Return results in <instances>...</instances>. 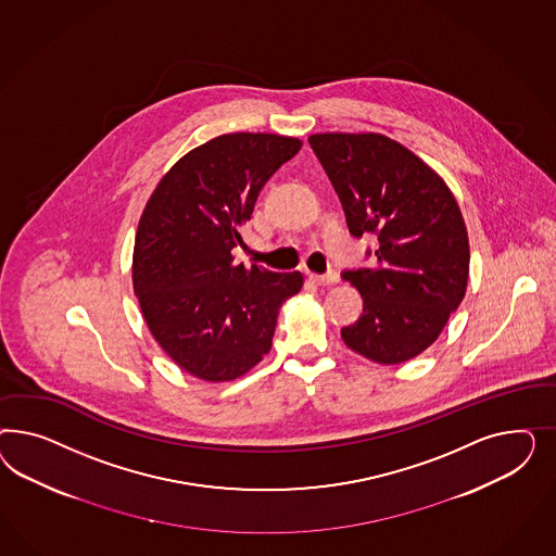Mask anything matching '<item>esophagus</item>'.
<instances>
[{
	"mask_svg": "<svg viewBox=\"0 0 556 556\" xmlns=\"http://www.w3.org/2000/svg\"><path fill=\"white\" fill-rule=\"evenodd\" d=\"M309 281L321 287L334 286V283L340 281V275H338V273H328V275H316V273H309Z\"/></svg>",
	"mask_w": 556,
	"mask_h": 556,
	"instance_id": "esophagus-1",
	"label": "esophagus"
}]
</instances>
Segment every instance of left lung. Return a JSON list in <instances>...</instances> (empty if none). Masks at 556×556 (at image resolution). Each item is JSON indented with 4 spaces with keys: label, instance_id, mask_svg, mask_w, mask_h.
Instances as JSON below:
<instances>
[{
    "label": "left lung",
    "instance_id": "obj_1",
    "mask_svg": "<svg viewBox=\"0 0 556 556\" xmlns=\"http://www.w3.org/2000/svg\"><path fill=\"white\" fill-rule=\"evenodd\" d=\"M309 144L351 235L379 240L370 267L342 275L363 298L342 340L372 363H405L440 337L465 298L471 251L460 207L437 170L389 136L324 132Z\"/></svg>",
    "mask_w": 556,
    "mask_h": 556
}]
</instances>
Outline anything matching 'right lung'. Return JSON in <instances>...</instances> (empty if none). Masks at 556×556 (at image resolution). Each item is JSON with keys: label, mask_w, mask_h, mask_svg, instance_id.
I'll return each instance as SVG.
<instances>
[{"label": "right lung", "mask_w": 556, "mask_h": 556, "mask_svg": "<svg viewBox=\"0 0 556 556\" xmlns=\"http://www.w3.org/2000/svg\"><path fill=\"white\" fill-rule=\"evenodd\" d=\"M302 140L222 135L184 154L156 184L136 230L132 286L144 321L189 375L224 383L269 353L279 307L303 275L236 265L240 226Z\"/></svg>", "instance_id": "add662e5"}]
</instances>
